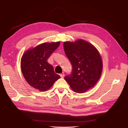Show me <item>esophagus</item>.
<instances>
[{"label":"esophagus","mask_w":128,"mask_h":128,"mask_svg":"<svg viewBox=\"0 0 128 128\" xmlns=\"http://www.w3.org/2000/svg\"><path fill=\"white\" fill-rule=\"evenodd\" d=\"M60 76L62 78H64V73H61V74H60Z\"/></svg>","instance_id":"obj_1"}]
</instances>
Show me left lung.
I'll return each mask as SVG.
<instances>
[{
	"label": "left lung",
	"mask_w": 128,
	"mask_h": 128,
	"mask_svg": "<svg viewBox=\"0 0 128 128\" xmlns=\"http://www.w3.org/2000/svg\"><path fill=\"white\" fill-rule=\"evenodd\" d=\"M64 52L72 66L70 74L64 79L76 93H83L94 86L101 76L102 58L94 46L82 40L64 43Z\"/></svg>",
	"instance_id": "obj_1"
}]
</instances>
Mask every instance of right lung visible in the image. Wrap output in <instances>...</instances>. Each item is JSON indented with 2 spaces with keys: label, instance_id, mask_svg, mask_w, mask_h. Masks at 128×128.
Returning <instances> with one entry per match:
<instances>
[{
  "label": "right lung",
  "instance_id": "right-lung-1",
  "mask_svg": "<svg viewBox=\"0 0 128 128\" xmlns=\"http://www.w3.org/2000/svg\"><path fill=\"white\" fill-rule=\"evenodd\" d=\"M60 43H42L23 54L21 59L22 72L25 79L32 88L46 91L61 78L47 61Z\"/></svg>",
  "mask_w": 128,
  "mask_h": 128
}]
</instances>
